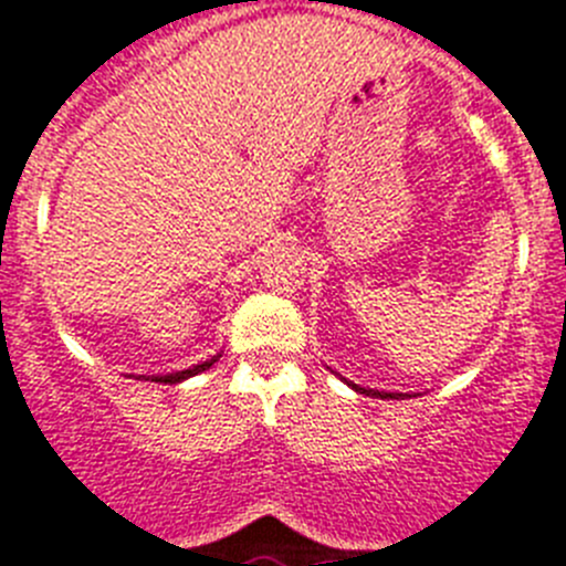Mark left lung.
Masks as SVG:
<instances>
[{
	"mask_svg": "<svg viewBox=\"0 0 566 566\" xmlns=\"http://www.w3.org/2000/svg\"><path fill=\"white\" fill-rule=\"evenodd\" d=\"M353 386L355 391H360V395H378V397H397V395H389V391H371V389H360V386H355V384H349Z\"/></svg>",
	"mask_w": 566,
	"mask_h": 566,
	"instance_id": "1",
	"label": "left lung"
}]
</instances>
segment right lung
<instances>
[{
	"mask_svg": "<svg viewBox=\"0 0 566 566\" xmlns=\"http://www.w3.org/2000/svg\"><path fill=\"white\" fill-rule=\"evenodd\" d=\"M213 360H217V358L206 360V364H197V366H191V369H182V371H175V375H157V378H151V380H155V384H180V380L191 378V375H200V371H206V369H208V366H211V364H213Z\"/></svg>",
	"mask_w": 566,
	"mask_h": 566,
	"instance_id": "add662e5",
	"label": "right lung"
}]
</instances>
